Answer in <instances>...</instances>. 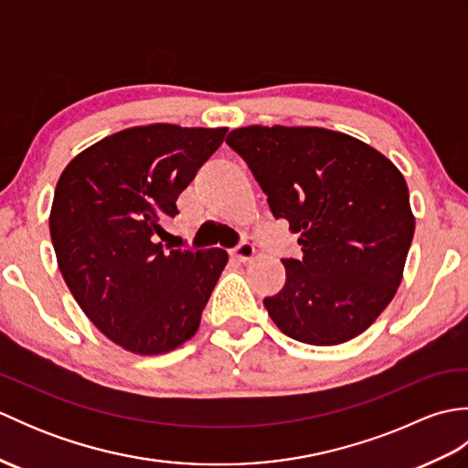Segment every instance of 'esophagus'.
Here are the masks:
<instances>
[{"mask_svg": "<svg viewBox=\"0 0 468 468\" xmlns=\"http://www.w3.org/2000/svg\"><path fill=\"white\" fill-rule=\"evenodd\" d=\"M235 260H239V261H251L253 257H255V247L251 245V243H241L239 247H237V250H233V253H231Z\"/></svg>", "mask_w": 468, "mask_h": 468, "instance_id": "1", "label": "esophagus"}]
</instances>
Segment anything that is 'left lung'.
Segmentation results:
<instances>
[{"instance_id":"left-lung-1","label":"left lung","mask_w":468,"mask_h":468,"mask_svg":"<svg viewBox=\"0 0 468 468\" xmlns=\"http://www.w3.org/2000/svg\"><path fill=\"white\" fill-rule=\"evenodd\" d=\"M227 144L275 218L300 235L285 285L263 305L297 342L335 346L370 327L402 282L414 237L409 185L374 146L320 126H243Z\"/></svg>"}]
</instances>
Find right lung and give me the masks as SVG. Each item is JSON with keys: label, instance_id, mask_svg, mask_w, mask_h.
<instances>
[{"label": "right lung", "instance_id": "right-lung-1", "mask_svg": "<svg viewBox=\"0 0 468 468\" xmlns=\"http://www.w3.org/2000/svg\"><path fill=\"white\" fill-rule=\"evenodd\" d=\"M227 128L133 126L76 154L58 178L49 235L68 290L122 350L158 356L197 334L227 251H166L156 237Z\"/></svg>", "mask_w": 468, "mask_h": 468}]
</instances>
